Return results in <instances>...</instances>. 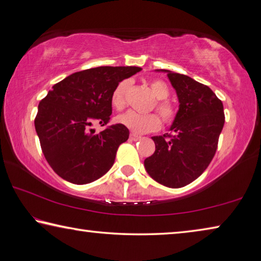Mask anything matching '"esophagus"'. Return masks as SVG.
<instances>
[{"label": "esophagus", "mask_w": 261, "mask_h": 261, "mask_svg": "<svg viewBox=\"0 0 261 261\" xmlns=\"http://www.w3.org/2000/svg\"><path fill=\"white\" fill-rule=\"evenodd\" d=\"M130 139L134 140V141H137V140L141 139V137L138 136V135H136V134H130Z\"/></svg>", "instance_id": "esophagus-1"}]
</instances>
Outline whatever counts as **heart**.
<instances>
[{"mask_svg": "<svg viewBox=\"0 0 261 261\" xmlns=\"http://www.w3.org/2000/svg\"><path fill=\"white\" fill-rule=\"evenodd\" d=\"M129 81H122L117 84L114 91L112 94V105L116 110H122L125 105V91L129 88ZM149 87L154 96L158 98L156 101V110L165 122H171L176 110L170 101L167 100L169 97V88L165 82L161 80H154L149 83ZM117 123H120L123 126H125L134 134H147V132H153L159 130L161 127V118L155 113L150 114H140L135 111H127L123 114L116 117Z\"/></svg>", "mask_w": 261, "mask_h": 261, "instance_id": "1", "label": "heart"}]
</instances>
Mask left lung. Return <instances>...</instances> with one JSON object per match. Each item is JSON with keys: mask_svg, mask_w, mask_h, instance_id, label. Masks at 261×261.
I'll use <instances>...</instances> for the list:
<instances>
[{"mask_svg": "<svg viewBox=\"0 0 261 261\" xmlns=\"http://www.w3.org/2000/svg\"><path fill=\"white\" fill-rule=\"evenodd\" d=\"M158 70L168 74L177 92L179 110L170 127L171 134L151 137L155 151L144 164L155 181L179 188L194 181L209 167L224 127V106L207 85L187 75Z\"/></svg>", "mask_w": 261, "mask_h": 261, "instance_id": "8db88e82", "label": "left lung"}]
</instances>
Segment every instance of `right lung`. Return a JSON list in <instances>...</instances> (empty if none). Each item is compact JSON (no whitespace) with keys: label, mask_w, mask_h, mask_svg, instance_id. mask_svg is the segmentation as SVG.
Returning <instances> with one entry per match:
<instances>
[{"label":"right lung","mask_w":261,"mask_h":261,"mask_svg":"<svg viewBox=\"0 0 261 261\" xmlns=\"http://www.w3.org/2000/svg\"><path fill=\"white\" fill-rule=\"evenodd\" d=\"M140 70L135 66L82 70L55 84L40 101L35 130L45 160L59 177L72 184H89L113 167L129 130L118 123L94 135L91 126L110 122L113 91Z\"/></svg>","instance_id":"obj_1"}]
</instances>
